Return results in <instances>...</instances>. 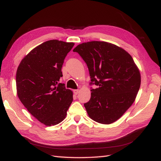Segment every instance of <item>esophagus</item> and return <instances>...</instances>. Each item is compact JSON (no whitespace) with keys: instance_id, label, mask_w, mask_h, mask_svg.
I'll list each match as a JSON object with an SVG mask.
<instances>
[{"instance_id":"obj_1","label":"esophagus","mask_w":161,"mask_h":161,"mask_svg":"<svg viewBox=\"0 0 161 161\" xmlns=\"http://www.w3.org/2000/svg\"><path fill=\"white\" fill-rule=\"evenodd\" d=\"M73 92H74L75 95H78V93H79V90H78V89L73 90Z\"/></svg>"}]
</instances>
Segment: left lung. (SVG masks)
<instances>
[{
    "instance_id": "8db88e82",
    "label": "left lung",
    "mask_w": 161,
    "mask_h": 161,
    "mask_svg": "<svg viewBox=\"0 0 161 161\" xmlns=\"http://www.w3.org/2000/svg\"><path fill=\"white\" fill-rule=\"evenodd\" d=\"M88 66L91 97L85 108L90 118L102 124L115 122L133 104L141 82L140 70L128 52L113 43L92 41L74 50Z\"/></svg>"
}]
</instances>
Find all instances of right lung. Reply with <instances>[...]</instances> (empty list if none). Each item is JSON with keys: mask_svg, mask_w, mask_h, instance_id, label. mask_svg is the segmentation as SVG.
Returning <instances> with one entry per match:
<instances>
[{"mask_svg": "<svg viewBox=\"0 0 161 161\" xmlns=\"http://www.w3.org/2000/svg\"><path fill=\"white\" fill-rule=\"evenodd\" d=\"M75 43L56 40L37 46L23 58L16 73L17 93L30 113L47 126L64 120L72 91L58 83L62 67Z\"/></svg>", "mask_w": 161, "mask_h": 161, "instance_id": "add662e5", "label": "right lung"}]
</instances>
